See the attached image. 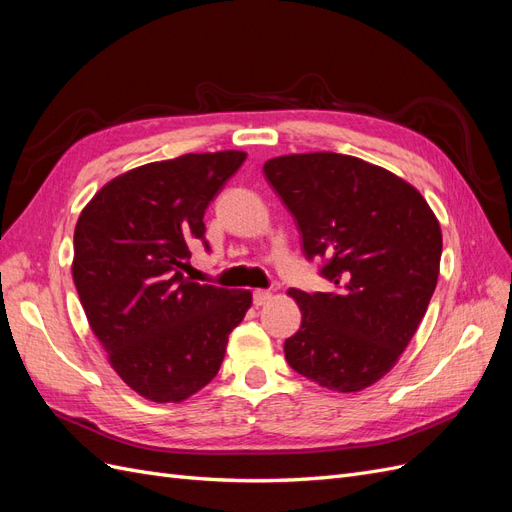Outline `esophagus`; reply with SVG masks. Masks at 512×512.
I'll use <instances>...</instances> for the list:
<instances>
[{
	"mask_svg": "<svg viewBox=\"0 0 512 512\" xmlns=\"http://www.w3.org/2000/svg\"><path fill=\"white\" fill-rule=\"evenodd\" d=\"M271 299H273V294L269 290H254V305L256 307L267 305Z\"/></svg>",
	"mask_w": 512,
	"mask_h": 512,
	"instance_id": "esophagus-1",
	"label": "esophagus"
}]
</instances>
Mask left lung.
I'll return each mask as SVG.
<instances>
[{
  "instance_id": "1",
  "label": "left lung",
  "mask_w": 512,
  "mask_h": 512,
  "mask_svg": "<svg viewBox=\"0 0 512 512\" xmlns=\"http://www.w3.org/2000/svg\"><path fill=\"white\" fill-rule=\"evenodd\" d=\"M294 215L307 258L327 256L333 292L290 288L301 329L288 365L324 389L359 393L384 378L421 324L436 290L442 230L423 194L391 170L333 151L265 162Z\"/></svg>"
}]
</instances>
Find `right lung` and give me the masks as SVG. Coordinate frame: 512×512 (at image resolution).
<instances>
[{
	"mask_svg": "<svg viewBox=\"0 0 512 512\" xmlns=\"http://www.w3.org/2000/svg\"><path fill=\"white\" fill-rule=\"evenodd\" d=\"M245 151L185 153L123 173L94 194L74 228L72 277L91 331L134 393L181 404L220 371L250 290L183 275L203 215Z\"/></svg>",
	"mask_w": 512,
	"mask_h": 512,
	"instance_id": "add662e5",
	"label": "right lung"
}]
</instances>
